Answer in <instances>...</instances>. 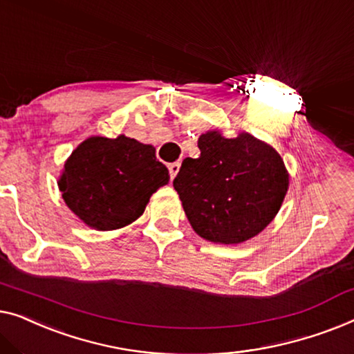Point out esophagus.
<instances>
[{
	"label": "esophagus",
	"instance_id": "1",
	"mask_svg": "<svg viewBox=\"0 0 354 354\" xmlns=\"http://www.w3.org/2000/svg\"><path fill=\"white\" fill-rule=\"evenodd\" d=\"M179 167H181V163H179V162L170 163V165H168V170H170V176H171V179L178 175V171H179Z\"/></svg>",
	"mask_w": 354,
	"mask_h": 354
}]
</instances>
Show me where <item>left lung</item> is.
<instances>
[{"label":"left lung","instance_id":"obj_1","mask_svg":"<svg viewBox=\"0 0 354 354\" xmlns=\"http://www.w3.org/2000/svg\"><path fill=\"white\" fill-rule=\"evenodd\" d=\"M198 158H184L173 187L198 236L242 243L274 220L288 189V173L270 144L248 133L198 138Z\"/></svg>","mask_w":354,"mask_h":354}]
</instances>
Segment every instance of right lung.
<instances>
[{"mask_svg": "<svg viewBox=\"0 0 354 354\" xmlns=\"http://www.w3.org/2000/svg\"><path fill=\"white\" fill-rule=\"evenodd\" d=\"M168 179L156 149L120 134L84 139L67 158L57 184L64 202L84 225L112 231L136 221Z\"/></svg>", "mask_w": 354, "mask_h": 354, "instance_id": "1", "label": "right lung"}]
</instances>
